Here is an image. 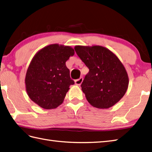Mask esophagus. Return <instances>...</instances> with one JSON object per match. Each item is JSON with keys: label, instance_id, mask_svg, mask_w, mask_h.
I'll return each mask as SVG.
<instances>
[{"label": "esophagus", "instance_id": "34e87169", "mask_svg": "<svg viewBox=\"0 0 152 152\" xmlns=\"http://www.w3.org/2000/svg\"><path fill=\"white\" fill-rule=\"evenodd\" d=\"M82 82H83V77H80L79 79H77L75 80V84L77 85V86H80V85L82 84Z\"/></svg>", "mask_w": 152, "mask_h": 152}]
</instances>
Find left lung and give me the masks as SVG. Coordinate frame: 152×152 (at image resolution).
Here are the masks:
<instances>
[{"instance_id": "1", "label": "left lung", "mask_w": 152, "mask_h": 152, "mask_svg": "<svg viewBox=\"0 0 152 152\" xmlns=\"http://www.w3.org/2000/svg\"><path fill=\"white\" fill-rule=\"evenodd\" d=\"M75 50L89 69L81 85L89 103L100 109L117 103L129 84L128 74L119 59L101 46H76Z\"/></svg>"}]
</instances>
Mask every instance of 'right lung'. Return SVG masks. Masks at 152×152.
Instances as JSON below:
<instances>
[{"instance_id": "add662e5", "label": "right lung", "mask_w": 152, "mask_h": 152, "mask_svg": "<svg viewBox=\"0 0 152 152\" xmlns=\"http://www.w3.org/2000/svg\"><path fill=\"white\" fill-rule=\"evenodd\" d=\"M74 54L71 47L53 44L35 55L25 77L26 92L31 100L46 109L63 103L69 86L75 84L65 65Z\"/></svg>"}]
</instances>
